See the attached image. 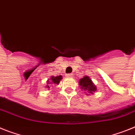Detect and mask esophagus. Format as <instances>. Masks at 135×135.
Listing matches in <instances>:
<instances>
[{
	"instance_id": "34e87169",
	"label": "esophagus",
	"mask_w": 135,
	"mask_h": 135,
	"mask_svg": "<svg viewBox=\"0 0 135 135\" xmlns=\"http://www.w3.org/2000/svg\"><path fill=\"white\" fill-rule=\"evenodd\" d=\"M72 75H73V74H67V76L68 77H72Z\"/></svg>"
}]
</instances>
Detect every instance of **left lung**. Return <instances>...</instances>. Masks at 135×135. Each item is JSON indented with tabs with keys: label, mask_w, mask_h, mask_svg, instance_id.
Segmentation results:
<instances>
[{
	"label": "left lung",
	"mask_w": 135,
	"mask_h": 135,
	"mask_svg": "<svg viewBox=\"0 0 135 135\" xmlns=\"http://www.w3.org/2000/svg\"><path fill=\"white\" fill-rule=\"evenodd\" d=\"M79 84L81 86V89H84V90H87L90 94H93L96 90V87L92 83L91 80L87 76L80 79Z\"/></svg>",
	"instance_id": "1"
}]
</instances>
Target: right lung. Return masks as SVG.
I'll list each match as a JSON object with an SVG mask.
<instances>
[{
	"instance_id": "right-lung-1",
	"label": "right lung",
	"mask_w": 135,
	"mask_h": 135,
	"mask_svg": "<svg viewBox=\"0 0 135 135\" xmlns=\"http://www.w3.org/2000/svg\"><path fill=\"white\" fill-rule=\"evenodd\" d=\"M50 79H51L50 81H49V80L47 81V84H48V85H49L50 83L57 84V85H58V84L59 83L60 80L62 79V76H56V77L52 76ZM47 88H50V87H49L48 85H47Z\"/></svg>"
}]
</instances>
